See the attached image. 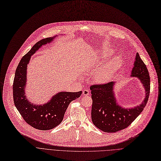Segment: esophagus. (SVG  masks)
<instances>
[{
	"mask_svg": "<svg viewBox=\"0 0 161 161\" xmlns=\"http://www.w3.org/2000/svg\"><path fill=\"white\" fill-rule=\"evenodd\" d=\"M82 94L84 96H88L90 94V91L88 89H85L82 90Z\"/></svg>",
	"mask_w": 161,
	"mask_h": 161,
	"instance_id": "obj_1",
	"label": "esophagus"
}]
</instances>
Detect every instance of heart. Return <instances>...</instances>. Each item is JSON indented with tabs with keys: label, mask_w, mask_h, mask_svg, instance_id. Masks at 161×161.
Listing matches in <instances>:
<instances>
[{
	"label": "heart",
	"mask_w": 161,
	"mask_h": 161,
	"mask_svg": "<svg viewBox=\"0 0 161 161\" xmlns=\"http://www.w3.org/2000/svg\"><path fill=\"white\" fill-rule=\"evenodd\" d=\"M112 51L105 50L103 53V57L108 58L112 54ZM122 65V59L119 57H115L110 59L96 74L94 80L98 83H104L111 80L117 74ZM100 65H96L92 68V71H97L100 69Z\"/></svg>",
	"instance_id": "b5f03b06"
}]
</instances>
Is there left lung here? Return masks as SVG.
Returning a JSON list of instances; mask_svg holds the SVG:
<instances>
[{
	"mask_svg": "<svg viewBox=\"0 0 161 161\" xmlns=\"http://www.w3.org/2000/svg\"><path fill=\"white\" fill-rule=\"evenodd\" d=\"M131 76L140 80L145 91L143 102L134 108L126 109L118 105L113 91V86L116 82H110L90 86L92 99V120L101 130L113 133L127 128L138 117L146 105L150 93V76L147 68L138 53L136 56Z\"/></svg>",
	"mask_w": 161,
	"mask_h": 161,
	"instance_id": "obj_1",
	"label": "left lung"
}]
</instances>
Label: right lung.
<instances>
[{
	"instance_id": "right-lung-1",
	"label": "right lung",
	"mask_w": 161,
	"mask_h": 161,
	"mask_svg": "<svg viewBox=\"0 0 161 161\" xmlns=\"http://www.w3.org/2000/svg\"><path fill=\"white\" fill-rule=\"evenodd\" d=\"M56 36L46 38L36 42L27 54L21 58L16 69L13 83V97L23 119L32 127L48 130L59 125L63 120L67 107L72 101L79 97L82 92H60L43 105H34L29 102L25 95L27 81V66L33 53L42 45L51 42Z\"/></svg>"
}]
</instances>
